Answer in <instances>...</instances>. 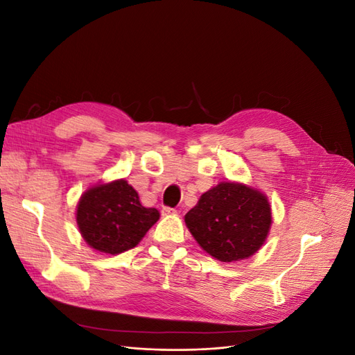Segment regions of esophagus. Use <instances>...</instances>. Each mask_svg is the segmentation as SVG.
I'll return each instance as SVG.
<instances>
[{
  "instance_id": "34e87169",
  "label": "esophagus",
  "mask_w": 355,
  "mask_h": 355,
  "mask_svg": "<svg viewBox=\"0 0 355 355\" xmlns=\"http://www.w3.org/2000/svg\"><path fill=\"white\" fill-rule=\"evenodd\" d=\"M161 213H163V214H175L176 210L171 209V207H163V210H161Z\"/></svg>"
}]
</instances>
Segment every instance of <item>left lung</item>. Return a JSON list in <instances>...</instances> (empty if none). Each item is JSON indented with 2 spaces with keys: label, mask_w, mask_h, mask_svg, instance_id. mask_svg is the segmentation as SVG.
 <instances>
[{
  "label": "left lung",
  "mask_w": 355,
  "mask_h": 355,
  "mask_svg": "<svg viewBox=\"0 0 355 355\" xmlns=\"http://www.w3.org/2000/svg\"><path fill=\"white\" fill-rule=\"evenodd\" d=\"M192 237L220 262L245 259L261 249L271 227V207L259 191L222 182L204 192L185 214Z\"/></svg>",
  "instance_id": "obj_1"
}]
</instances>
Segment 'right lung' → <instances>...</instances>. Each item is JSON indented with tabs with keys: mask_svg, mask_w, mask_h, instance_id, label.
<instances>
[{
	"mask_svg": "<svg viewBox=\"0 0 355 355\" xmlns=\"http://www.w3.org/2000/svg\"><path fill=\"white\" fill-rule=\"evenodd\" d=\"M158 218V210L144 207L124 179L90 188L77 207V223L85 243L110 254L133 249Z\"/></svg>",
	"mask_w": 355,
	"mask_h": 355,
	"instance_id": "right-lung-1",
	"label": "right lung"
}]
</instances>
